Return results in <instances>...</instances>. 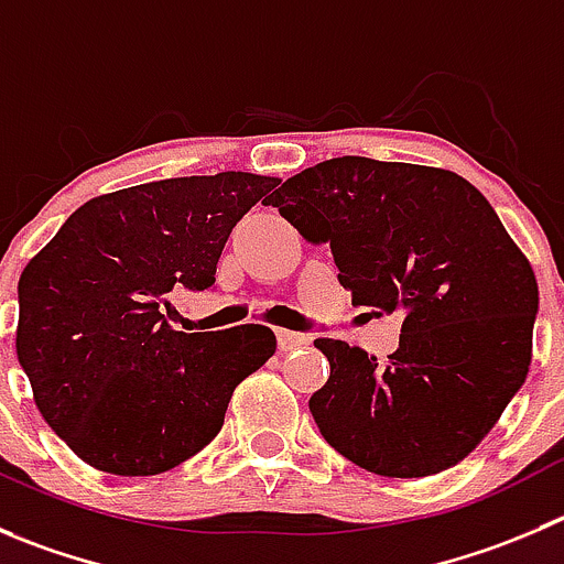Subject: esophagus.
Masks as SVG:
<instances>
[{
  "label": "esophagus",
  "mask_w": 564,
  "mask_h": 564,
  "mask_svg": "<svg viewBox=\"0 0 564 564\" xmlns=\"http://www.w3.org/2000/svg\"><path fill=\"white\" fill-rule=\"evenodd\" d=\"M276 343L279 351H293V348L307 346L310 337L304 332H291V329H276Z\"/></svg>",
  "instance_id": "esophagus-1"
}]
</instances>
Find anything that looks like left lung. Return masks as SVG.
Segmentation results:
<instances>
[{"mask_svg": "<svg viewBox=\"0 0 564 564\" xmlns=\"http://www.w3.org/2000/svg\"><path fill=\"white\" fill-rule=\"evenodd\" d=\"M265 205L329 243L357 307L399 313L384 362L318 337L329 379L310 412L359 468L417 479L479 446L527 382L538 279L485 196L446 169L335 158L291 176Z\"/></svg>", "mask_w": 564, "mask_h": 564, "instance_id": "1", "label": "left lung"}]
</instances>
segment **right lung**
<instances>
[{"mask_svg": "<svg viewBox=\"0 0 564 564\" xmlns=\"http://www.w3.org/2000/svg\"><path fill=\"white\" fill-rule=\"evenodd\" d=\"M279 180L147 182L85 202L19 279L15 354L52 432L90 468L154 476L221 432L235 388L276 351L268 326L176 332L171 291H207L235 224Z\"/></svg>", "mask_w": 564, "mask_h": 564, "instance_id": "add662e5", "label": "right lung"}]
</instances>
